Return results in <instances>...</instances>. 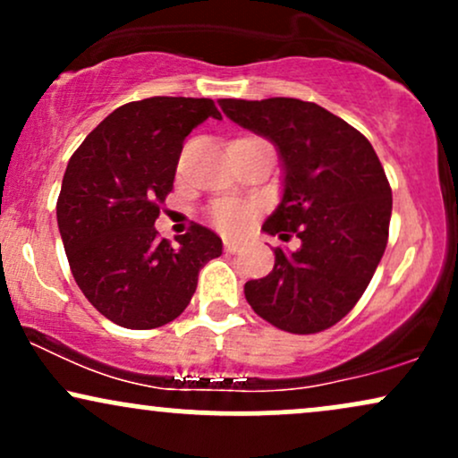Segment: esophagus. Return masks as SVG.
<instances>
[{
	"label": "esophagus",
	"mask_w": 458,
	"mask_h": 458,
	"mask_svg": "<svg viewBox=\"0 0 458 458\" xmlns=\"http://www.w3.org/2000/svg\"><path fill=\"white\" fill-rule=\"evenodd\" d=\"M224 250L228 251V254H236V251L241 250V241H233V239H225L224 241Z\"/></svg>",
	"instance_id": "esophagus-1"
}]
</instances>
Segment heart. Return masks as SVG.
Wrapping results in <instances>:
<instances>
[{
	"mask_svg": "<svg viewBox=\"0 0 458 458\" xmlns=\"http://www.w3.org/2000/svg\"><path fill=\"white\" fill-rule=\"evenodd\" d=\"M251 211L243 204H236V202H217L211 208V219L215 225L224 230H239L250 222Z\"/></svg>",
	"mask_w": 458,
	"mask_h": 458,
	"instance_id": "heart-1",
	"label": "heart"
}]
</instances>
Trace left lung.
Listing matches in <instances>:
<instances>
[{
  "label": "left lung",
  "mask_w": 458,
  "mask_h": 458,
  "mask_svg": "<svg viewBox=\"0 0 458 458\" xmlns=\"http://www.w3.org/2000/svg\"><path fill=\"white\" fill-rule=\"evenodd\" d=\"M224 114L276 146L284 191L267 234L301 247H276L269 276L245 284L259 317L291 334L338 323L364 295L387 245L392 189L375 148L360 131L299 98H219Z\"/></svg>",
  "instance_id": "left-lung-1"
}]
</instances>
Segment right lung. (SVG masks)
Here are the masks:
<instances>
[{"label": "right lung", "mask_w": 458, "mask_h": 458, "mask_svg": "<svg viewBox=\"0 0 458 458\" xmlns=\"http://www.w3.org/2000/svg\"><path fill=\"white\" fill-rule=\"evenodd\" d=\"M207 118L211 98L152 97L118 107L68 161L57 228L77 286L105 318L152 329L181 317L198 273L222 256V239L193 224L172 247L155 222L174 187L182 141Z\"/></svg>", "instance_id": "obj_1"}]
</instances>
